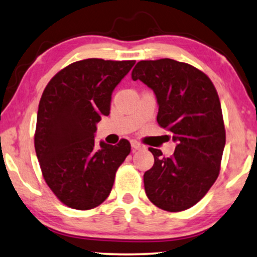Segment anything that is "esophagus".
I'll use <instances>...</instances> for the list:
<instances>
[{
    "label": "esophagus",
    "mask_w": 257,
    "mask_h": 257,
    "mask_svg": "<svg viewBox=\"0 0 257 257\" xmlns=\"http://www.w3.org/2000/svg\"><path fill=\"white\" fill-rule=\"evenodd\" d=\"M131 147H132V149H134V150H140V149H143V148H144L143 144H141L140 142H137V141H131Z\"/></svg>",
    "instance_id": "obj_1"
}]
</instances>
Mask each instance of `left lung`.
<instances>
[{"instance_id":"8db88e82","label":"left lung","mask_w":257,"mask_h":257,"mask_svg":"<svg viewBox=\"0 0 257 257\" xmlns=\"http://www.w3.org/2000/svg\"><path fill=\"white\" fill-rule=\"evenodd\" d=\"M132 79L154 90L159 126L178 143L170 158L149 148L154 166L144 173L146 194L160 209L183 212L200 202L219 177L226 142L219 95L204 72L172 59L140 61Z\"/></svg>"}]
</instances>
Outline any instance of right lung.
<instances>
[{
	"mask_svg": "<svg viewBox=\"0 0 257 257\" xmlns=\"http://www.w3.org/2000/svg\"><path fill=\"white\" fill-rule=\"evenodd\" d=\"M135 60L85 59L66 66L42 93L35 149L42 174L57 200L78 210L105 201L115 173L131 152L127 140L116 146L101 142L96 149V123L110 111L111 92Z\"/></svg>",
	"mask_w": 257,
	"mask_h": 257,
	"instance_id": "1",
	"label": "right lung"
}]
</instances>
